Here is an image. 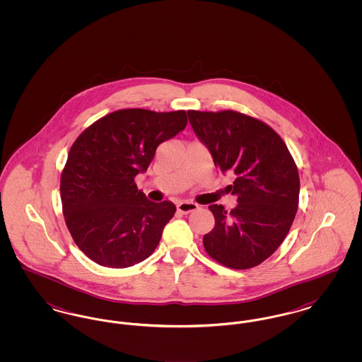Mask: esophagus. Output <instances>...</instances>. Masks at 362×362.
<instances>
[{
    "instance_id": "1",
    "label": "esophagus",
    "mask_w": 362,
    "mask_h": 362,
    "mask_svg": "<svg viewBox=\"0 0 362 362\" xmlns=\"http://www.w3.org/2000/svg\"><path fill=\"white\" fill-rule=\"evenodd\" d=\"M177 211H180V213H183V214H189L191 211H194V210H197L198 209V205L197 204H194V202H187V201H182V202H179L177 205Z\"/></svg>"
}]
</instances>
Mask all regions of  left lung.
Listing matches in <instances>:
<instances>
[{
  "mask_svg": "<svg viewBox=\"0 0 362 362\" xmlns=\"http://www.w3.org/2000/svg\"><path fill=\"white\" fill-rule=\"evenodd\" d=\"M195 136L214 165L236 177L230 211L210 205L214 228L204 236L207 254L226 267L244 270L276 252L293 224L300 177L282 138L266 123L236 111H187Z\"/></svg>",
  "mask_w": 362,
  "mask_h": 362,
  "instance_id": "obj_1",
  "label": "left lung"
}]
</instances>
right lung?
<instances>
[{"instance_id":"1","label":"right lung","mask_w":362,"mask_h":362,"mask_svg":"<svg viewBox=\"0 0 362 362\" xmlns=\"http://www.w3.org/2000/svg\"><path fill=\"white\" fill-rule=\"evenodd\" d=\"M186 124L185 111L129 108L105 115L74 141L61 175V201L70 235L88 258L124 269L153 254L176 206L149 201L134 177Z\"/></svg>"}]
</instances>
